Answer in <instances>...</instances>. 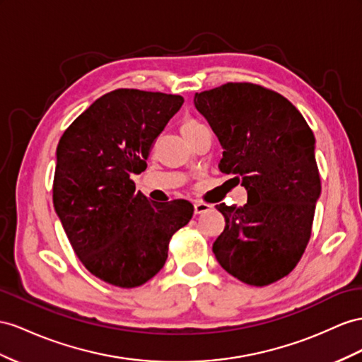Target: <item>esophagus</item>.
<instances>
[{
	"mask_svg": "<svg viewBox=\"0 0 362 362\" xmlns=\"http://www.w3.org/2000/svg\"><path fill=\"white\" fill-rule=\"evenodd\" d=\"M209 209H211V206L206 205V203H202V202H196V203H194V212H196L197 216H199V214H203V212H208Z\"/></svg>",
	"mask_w": 362,
	"mask_h": 362,
	"instance_id": "esophagus-1",
	"label": "esophagus"
}]
</instances>
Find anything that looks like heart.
Returning <instances> with one entry per match:
<instances>
[{"instance_id": "1", "label": "heart", "mask_w": 362, "mask_h": 362, "mask_svg": "<svg viewBox=\"0 0 362 362\" xmlns=\"http://www.w3.org/2000/svg\"><path fill=\"white\" fill-rule=\"evenodd\" d=\"M200 128H203V125L200 122H197V120L187 119V120H183V124H182V133L185 137H188L189 134L196 133Z\"/></svg>"}]
</instances>
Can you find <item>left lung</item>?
Returning <instances> with one entry per match:
<instances>
[{"mask_svg":"<svg viewBox=\"0 0 362 362\" xmlns=\"http://www.w3.org/2000/svg\"><path fill=\"white\" fill-rule=\"evenodd\" d=\"M194 105L223 148L220 171L247 191L245 206H217L226 226L212 252L246 284L280 280L309 243L321 194L312 129L286 98L249 82L196 93Z\"/></svg>","mask_w":362,"mask_h":362,"instance_id":"8db88e82","label":"left lung"}]
</instances>
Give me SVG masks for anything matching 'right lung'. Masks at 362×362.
Here are the masks:
<instances>
[{
  "label": "right lung",
  "instance_id": "1",
  "mask_svg": "<svg viewBox=\"0 0 362 362\" xmlns=\"http://www.w3.org/2000/svg\"><path fill=\"white\" fill-rule=\"evenodd\" d=\"M183 104L179 95L119 88L100 96L57 148L53 206L73 251L100 280L136 287L159 272L173 234L192 217L187 200L157 203L136 191L154 139Z\"/></svg>",
  "mask_w": 362,
  "mask_h": 362
}]
</instances>
